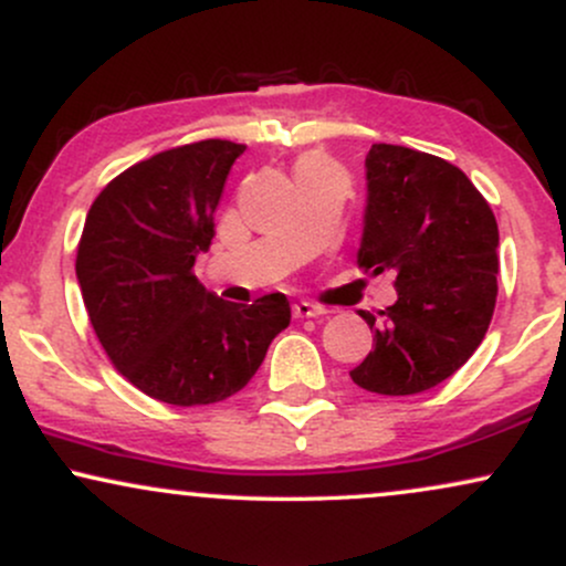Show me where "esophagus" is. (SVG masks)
Returning <instances> with one entry per match:
<instances>
[{
	"label": "esophagus",
	"mask_w": 566,
	"mask_h": 566,
	"mask_svg": "<svg viewBox=\"0 0 566 566\" xmlns=\"http://www.w3.org/2000/svg\"><path fill=\"white\" fill-rule=\"evenodd\" d=\"M322 314L324 311L319 308V305H314L308 301L292 303V316H295V319H314V316H322Z\"/></svg>",
	"instance_id": "esophagus-1"
}]
</instances>
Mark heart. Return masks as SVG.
Wrapping results in <instances>:
<instances>
[{
	"label": "heart",
	"mask_w": 566,
	"mask_h": 566,
	"mask_svg": "<svg viewBox=\"0 0 566 566\" xmlns=\"http://www.w3.org/2000/svg\"><path fill=\"white\" fill-rule=\"evenodd\" d=\"M322 172H340L333 159L322 157V154H305V157L297 159L295 175H322Z\"/></svg>",
	"instance_id": "heart-1"
}]
</instances>
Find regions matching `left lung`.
Instances as JSON below:
<instances>
[{"instance_id":"8db88e82","label":"left lung","mask_w":566,"mask_h":566,"mask_svg":"<svg viewBox=\"0 0 566 566\" xmlns=\"http://www.w3.org/2000/svg\"><path fill=\"white\" fill-rule=\"evenodd\" d=\"M367 205L359 269L391 271L396 303L382 322L361 311L375 346L350 380L382 396L428 391L484 340L497 297L495 216L450 161L375 143L365 159Z\"/></svg>"}]
</instances>
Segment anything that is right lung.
Here are the masks:
<instances>
[{"label":"right lung","instance_id":"right-lung-1","mask_svg":"<svg viewBox=\"0 0 566 566\" xmlns=\"http://www.w3.org/2000/svg\"><path fill=\"white\" fill-rule=\"evenodd\" d=\"M242 143L199 140L143 159L103 188L76 250L84 308L125 378L175 407L216 405L250 382L290 324L282 292L220 301L193 276Z\"/></svg>","mask_w":566,"mask_h":566}]
</instances>
